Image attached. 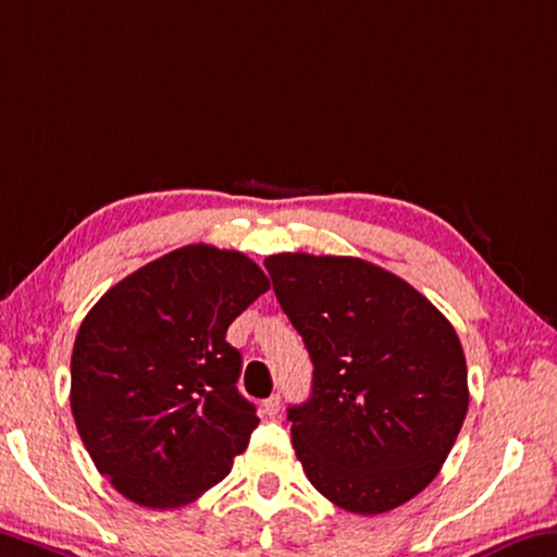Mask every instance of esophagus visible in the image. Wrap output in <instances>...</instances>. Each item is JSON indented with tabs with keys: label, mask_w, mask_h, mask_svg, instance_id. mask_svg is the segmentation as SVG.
Here are the masks:
<instances>
[{
	"label": "esophagus",
	"mask_w": 557,
	"mask_h": 557,
	"mask_svg": "<svg viewBox=\"0 0 557 557\" xmlns=\"http://www.w3.org/2000/svg\"><path fill=\"white\" fill-rule=\"evenodd\" d=\"M262 409H264V413H268V417H277V413H280V409H282L280 394H272V396H270V399H264V404H262Z\"/></svg>",
	"instance_id": "1"
}]
</instances>
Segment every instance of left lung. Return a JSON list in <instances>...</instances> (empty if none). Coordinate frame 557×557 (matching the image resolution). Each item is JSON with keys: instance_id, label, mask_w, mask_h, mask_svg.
Here are the masks:
<instances>
[{"instance_id": "1", "label": "left lung", "mask_w": 557, "mask_h": 557, "mask_svg": "<svg viewBox=\"0 0 557 557\" xmlns=\"http://www.w3.org/2000/svg\"><path fill=\"white\" fill-rule=\"evenodd\" d=\"M264 268L314 364L310 399L287 409L307 479L349 513L404 506L436 479L469 411L451 322L367 260L280 252Z\"/></svg>"}]
</instances>
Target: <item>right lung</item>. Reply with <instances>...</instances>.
I'll list each match as a JSON object with an SVG mask.
<instances>
[{"mask_svg": "<svg viewBox=\"0 0 557 557\" xmlns=\"http://www.w3.org/2000/svg\"><path fill=\"white\" fill-rule=\"evenodd\" d=\"M270 289L250 258L185 245L113 285L78 326L72 413L121 496L165 510L225 479L260 419L227 326Z\"/></svg>", "mask_w": 557, "mask_h": 557, "instance_id": "obj_1", "label": "right lung"}]
</instances>
